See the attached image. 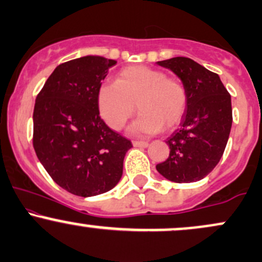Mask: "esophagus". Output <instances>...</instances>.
<instances>
[{
  "instance_id": "esophagus-1",
  "label": "esophagus",
  "mask_w": 262,
  "mask_h": 262,
  "mask_svg": "<svg viewBox=\"0 0 262 262\" xmlns=\"http://www.w3.org/2000/svg\"><path fill=\"white\" fill-rule=\"evenodd\" d=\"M133 145L135 148H148L149 143L146 141H139V140H133Z\"/></svg>"
}]
</instances>
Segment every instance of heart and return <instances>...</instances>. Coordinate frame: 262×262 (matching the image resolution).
I'll return each mask as SVG.
<instances>
[{"mask_svg": "<svg viewBox=\"0 0 262 262\" xmlns=\"http://www.w3.org/2000/svg\"><path fill=\"white\" fill-rule=\"evenodd\" d=\"M135 103L140 114L130 132L151 135L180 124L187 108V92L180 81L167 77L164 71L143 65L127 66L117 74L114 82L98 87V111L114 130L124 127Z\"/></svg>", "mask_w": 262, "mask_h": 262, "instance_id": "heart-1", "label": "heart"}]
</instances>
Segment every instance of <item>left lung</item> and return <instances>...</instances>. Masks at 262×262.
Listing matches in <instances>:
<instances>
[{
    "mask_svg": "<svg viewBox=\"0 0 262 262\" xmlns=\"http://www.w3.org/2000/svg\"><path fill=\"white\" fill-rule=\"evenodd\" d=\"M180 77L187 92V108L166 144L170 155L156 165L159 173L177 183L202 180L217 166L229 139L231 100L221 79L189 58L158 61Z\"/></svg>",
    "mask_w": 262,
    "mask_h": 262,
    "instance_id": "8db88e82",
    "label": "left lung"
}]
</instances>
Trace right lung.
Here are the masks:
<instances>
[{"instance_id": "1", "label": "right lung", "mask_w": 262, "mask_h": 262, "mask_svg": "<svg viewBox=\"0 0 262 262\" xmlns=\"http://www.w3.org/2000/svg\"><path fill=\"white\" fill-rule=\"evenodd\" d=\"M116 64L95 55L60 64L35 98V154L60 187L80 197L112 189L133 146L101 119L97 106L101 81Z\"/></svg>"}]
</instances>
